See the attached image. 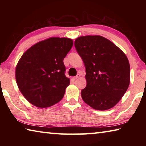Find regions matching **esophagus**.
Segmentation results:
<instances>
[{
    "mask_svg": "<svg viewBox=\"0 0 146 146\" xmlns=\"http://www.w3.org/2000/svg\"><path fill=\"white\" fill-rule=\"evenodd\" d=\"M79 76H80V75H76V76H73V80H76V79L79 78Z\"/></svg>",
    "mask_w": 146,
    "mask_h": 146,
    "instance_id": "esophagus-1",
    "label": "esophagus"
}]
</instances>
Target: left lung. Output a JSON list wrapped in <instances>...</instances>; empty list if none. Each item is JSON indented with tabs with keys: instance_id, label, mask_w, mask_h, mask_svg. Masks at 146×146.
Here are the masks:
<instances>
[{
	"instance_id": "1",
	"label": "left lung",
	"mask_w": 146,
	"mask_h": 146,
	"mask_svg": "<svg viewBox=\"0 0 146 146\" xmlns=\"http://www.w3.org/2000/svg\"><path fill=\"white\" fill-rule=\"evenodd\" d=\"M76 51L84 63L87 85L81 91L83 100L97 110H107L119 102L130 82L126 55L103 36H80Z\"/></svg>"
}]
</instances>
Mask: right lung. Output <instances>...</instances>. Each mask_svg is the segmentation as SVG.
<instances>
[{
	"mask_svg": "<svg viewBox=\"0 0 146 146\" xmlns=\"http://www.w3.org/2000/svg\"><path fill=\"white\" fill-rule=\"evenodd\" d=\"M72 46L71 39L52 37L35 44L22 56L16 67V80L32 104L48 108L63 98L70 83L63 60Z\"/></svg>",
	"mask_w": 146,
	"mask_h": 146,
	"instance_id": "right-lung-1",
	"label": "right lung"
}]
</instances>
